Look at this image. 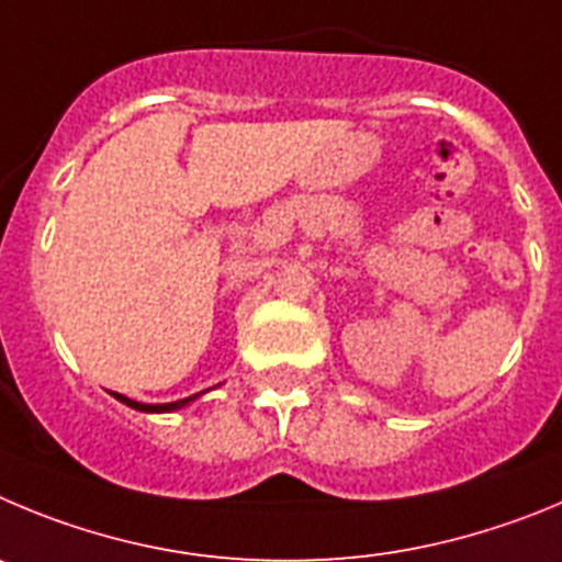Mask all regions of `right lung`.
Masks as SVG:
<instances>
[{"instance_id": "add662e5", "label": "right lung", "mask_w": 562, "mask_h": 562, "mask_svg": "<svg viewBox=\"0 0 562 562\" xmlns=\"http://www.w3.org/2000/svg\"><path fill=\"white\" fill-rule=\"evenodd\" d=\"M114 397H117L120 403H125V406L136 408V412H148V414H159V412H176V408L187 406V403H193L195 397H201V394H193V397H184V401H176V403H156V406H150V403H136L131 401V397H125V394H117L114 392Z\"/></svg>"}]
</instances>
